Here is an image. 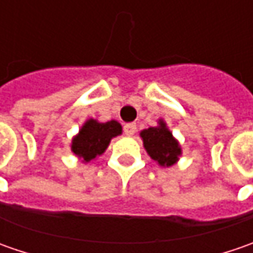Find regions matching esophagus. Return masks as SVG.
<instances>
[{"label": "esophagus", "instance_id": "obj_1", "mask_svg": "<svg viewBox=\"0 0 253 253\" xmlns=\"http://www.w3.org/2000/svg\"><path fill=\"white\" fill-rule=\"evenodd\" d=\"M124 132H125V135H133L135 132H136V125L133 124V122H131V124H125L124 125Z\"/></svg>", "mask_w": 253, "mask_h": 253}]
</instances>
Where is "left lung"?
Listing matches in <instances>:
<instances>
[{
  "instance_id": "left-lung-1",
  "label": "left lung",
  "mask_w": 253,
  "mask_h": 253,
  "mask_svg": "<svg viewBox=\"0 0 253 253\" xmlns=\"http://www.w3.org/2000/svg\"><path fill=\"white\" fill-rule=\"evenodd\" d=\"M141 136L145 149L153 161L158 162L161 166H171L176 163L181 151L177 141L166 128L165 122H159V126L143 129Z\"/></svg>"
}]
</instances>
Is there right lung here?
Masks as SVG:
<instances>
[{
  "instance_id": "right-lung-1",
  "label": "right lung",
  "mask_w": 253,
  "mask_h": 253,
  "mask_svg": "<svg viewBox=\"0 0 253 253\" xmlns=\"http://www.w3.org/2000/svg\"><path fill=\"white\" fill-rule=\"evenodd\" d=\"M121 131V125L117 121L100 124L94 120H88L73 139L72 151L77 156L83 158V161H91L95 156L104 153L110 141L114 136L120 135Z\"/></svg>"
}]
</instances>
